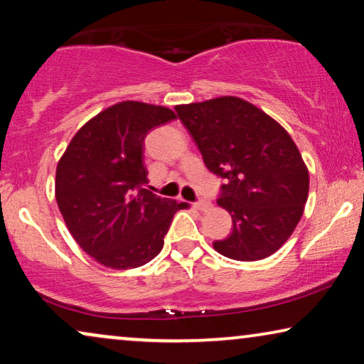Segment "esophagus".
<instances>
[{
  "mask_svg": "<svg viewBox=\"0 0 364 364\" xmlns=\"http://www.w3.org/2000/svg\"><path fill=\"white\" fill-rule=\"evenodd\" d=\"M193 207H196L197 210H207V208L210 207V202H208V200H197L196 203H193Z\"/></svg>",
  "mask_w": 364,
  "mask_h": 364,
  "instance_id": "34e87169",
  "label": "esophagus"
}]
</instances>
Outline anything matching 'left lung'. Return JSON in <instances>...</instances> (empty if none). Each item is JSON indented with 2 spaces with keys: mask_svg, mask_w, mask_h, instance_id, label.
<instances>
[{
  "mask_svg": "<svg viewBox=\"0 0 364 364\" xmlns=\"http://www.w3.org/2000/svg\"><path fill=\"white\" fill-rule=\"evenodd\" d=\"M176 111L205 167L223 178L217 203L230 212L232 233L213 242V248L238 262L270 257L295 230L310 188L290 134L240 97L192 102Z\"/></svg>",
  "mask_w": 364,
  "mask_h": 364,
  "instance_id": "1",
  "label": "left lung"
}]
</instances>
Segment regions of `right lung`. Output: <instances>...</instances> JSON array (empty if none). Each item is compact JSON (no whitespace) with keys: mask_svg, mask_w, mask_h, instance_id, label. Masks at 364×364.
<instances>
[{"mask_svg":"<svg viewBox=\"0 0 364 364\" xmlns=\"http://www.w3.org/2000/svg\"><path fill=\"white\" fill-rule=\"evenodd\" d=\"M176 119L171 109L124 101L79 129L56 168V200L66 225L87 255L127 270L159 255L173 213L187 208L147 191L144 141Z\"/></svg>","mask_w":364,"mask_h":364,"instance_id":"1","label":"right lung"}]
</instances>
